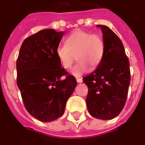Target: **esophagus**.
<instances>
[{"label": "esophagus", "instance_id": "obj_1", "mask_svg": "<svg viewBox=\"0 0 145 145\" xmlns=\"http://www.w3.org/2000/svg\"><path fill=\"white\" fill-rule=\"evenodd\" d=\"M76 82L78 83H81V82H82V80L81 78H76Z\"/></svg>", "mask_w": 145, "mask_h": 145}]
</instances>
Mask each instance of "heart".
Returning <instances> with one entry per match:
<instances>
[{
    "instance_id": "heart-1",
    "label": "heart",
    "mask_w": 145,
    "mask_h": 145,
    "mask_svg": "<svg viewBox=\"0 0 145 145\" xmlns=\"http://www.w3.org/2000/svg\"><path fill=\"white\" fill-rule=\"evenodd\" d=\"M105 51L104 41L100 35L83 30H76L69 35L66 45H59L57 56L62 66L70 69L76 57V63L71 71V74L80 76L88 68L96 69L103 59Z\"/></svg>"
}]
</instances>
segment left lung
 I'll return each mask as SVG.
<instances>
[{
  "label": "left lung",
  "mask_w": 145,
  "mask_h": 145,
  "mask_svg": "<svg viewBox=\"0 0 145 145\" xmlns=\"http://www.w3.org/2000/svg\"><path fill=\"white\" fill-rule=\"evenodd\" d=\"M102 30L105 51L93 73L83 78L88 88L86 105L93 117L112 120L122 110L131 82L130 63L120 37L111 29L97 25Z\"/></svg>",
  "instance_id": "left-lung-1"
}]
</instances>
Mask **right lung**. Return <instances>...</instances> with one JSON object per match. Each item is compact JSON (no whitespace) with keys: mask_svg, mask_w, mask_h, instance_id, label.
I'll list each match as a JSON object with an SVG mask.
<instances>
[{"mask_svg":"<svg viewBox=\"0 0 145 145\" xmlns=\"http://www.w3.org/2000/svg\"><path fill=\"white\" fill-rule=\"evenodd\" d=\"M65 31L43 29L25 39L17 59V85L24 106L41 121L57 120L76 86L57 56V48ZM65 76L64 80L60 79Z\"/></svg>","mask_w":145,"mask_h":145,"instance_id":"1","label":"right lung"}]
</instances>
